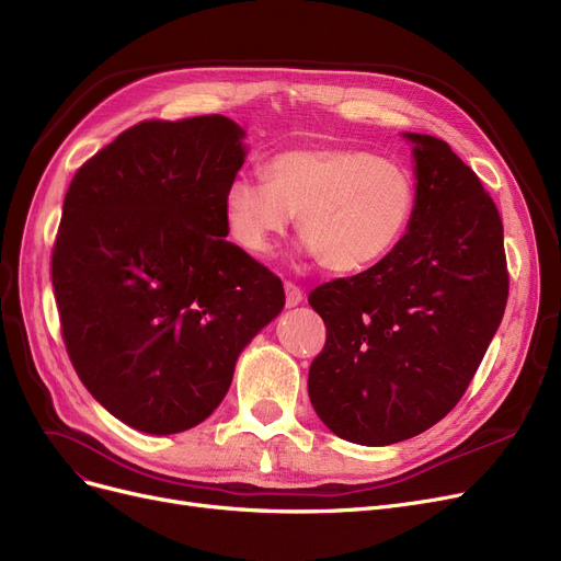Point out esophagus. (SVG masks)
I'll return each mask as SVG.
<instances>
[{
  "label": "esophagus",
  "instance_id": "34e87169",
  "mask_svg": "<svg viewBox=\"0 0 561 561\" xmlns=\"http://www.w3.org/2000/svg\"><path fill=\"white\" fill-rule=\"evenodd\" d=\"M284 290H286V307H296V305L302 302L305 294H302V288L298 284L284 282Z\"/></svg>",
  "mask_w": 561,
  "mask_h": 561
}]
</instances>
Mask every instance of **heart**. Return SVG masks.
<instances>
[{
  "mask_svg": "<svg viewBox=\"0 0 561 561\" xmlns=\"http://www.w3.org/2000/svg\"><path fill=\"white\" fill-rule=\"evenodd\" d=\"M265 176H238L225 194L229 236L250 254H267L300 215V233L325 271L351 275L382 261L405 236L417 206L410 169L344 146L273 156Z\"/></svg>",
  "mask_w": 561,
  "mask_h": 561,
  "instance_id": "1",
  "label": "heart"
}]
</instances>
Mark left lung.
<instances>
[{
	"label": "left lung",
	"mask_w": 561,
	"mask_h": 561,
	"mask_svg": "<svg viewBox=\"0 0 561 561\" xmlns=\"http://www.w3.org/2000/svg\"><path fill=\"white\" fill-rule=\"evenodd\" d=\"M415 144L417 206L382 261L316 286L328 336L309 367L323 424L357 445H394L466 394L508 298L504 229L479 176L443 139Z\"/></svg>",
	"instance_id": "obj_1"
}]
</instances>
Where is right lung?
<instances>
[{
	"mask_svg": "<svg viewBox=\"0 0 561 561\" xmlns=\"http://www.w3.org/2000/svg\"><path fill=\"white\" fill-rule=\"evenodd\" d=\"M242 135L220 114L141 121L66 192L53 248L64 344L91 397L137 431L202 424L284 307L282 279L225 238Z\"/></svg>",
	"mask_w": 561,
	"mask_h": 561,
	"instance_id": "obj_1",
	"label": "right lung"
}]
</instances>
